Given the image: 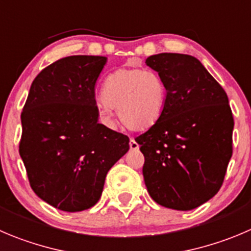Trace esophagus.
<instances>
[{"label": "esophagus", "instance_id": "34e87169", "mask_svg": "<svg viewBox=\"0 0 251 251\" xmlns=\"http://www.w3.org/2000/svg\"><path fill=\"white\" fill-rule=\"evenodd\" d=\"M129 147L132 150H138L139 149V144L135 142L134 138H130V142H129Z\"/></svg>", "mask_w": 251, "mask_h": 251}]
</instances>
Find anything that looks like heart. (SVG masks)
Listing matches in <instances>:
<instances>
[{
	"label": "heart",
	"mask_w": 251,
	"mask_h": 251,
	"mask_svg": "<svg viewBox=\"0 0 251 251\" xmlns=\"http://www.w3.org/2000/svg\"><path fill=\"white\" fill-rule=\"evenodd\" d=\"M166 96V85L157 73L135 66L121 68L104 80L100 113L111 122L113 108L118 109L119 119L126 127L145 130L163 116Z\"/></svg>",
	"instance_id": "1"
}]
</instances>
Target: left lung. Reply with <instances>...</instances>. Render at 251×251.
<instances>
[{"label":"left lung","mask_w":251,"mask_h":251,"mask_svg":"<svg viewBox=\"0 0 251 251\" xmlns=\"http://www.w3.org/2000/svg\"><path fill=\"white\" fill-rule=\"evenodd\" d=\"M166 85L163 116L135 138L143 176L160 206L190 211L219 191L233 154L234 119L228 96L201 61L161 52L145 60Z\"/></svg>","instance_id":"left-lung-1"}]
</instances>
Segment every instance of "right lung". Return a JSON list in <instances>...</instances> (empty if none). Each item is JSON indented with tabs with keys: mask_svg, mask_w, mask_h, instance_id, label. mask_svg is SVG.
<instances>
[{
	"mask_svg": "<svg viewBox=\"0 0 251 251\" xmlns=\"http://www.w3.org/2000/svg\"><path fill=\"white\" fill-rule=\"evenodd\" d=\"M106 56L73 55L43 69L23 107L20 155L30 187L50 206L80 212L99 202L129 138L99 123L95 85Z\"/></svg>",
	"mask_w": 251,
	"mask_h": 251,
	"instance_id": "right-lung-1",
	"label": "right lung"
}]
</instances>
